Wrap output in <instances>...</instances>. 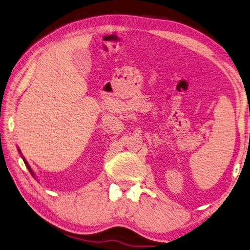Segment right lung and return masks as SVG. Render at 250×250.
Here are the masks:
<instances>
[{"mask_svg": "<svg viewBox=\"0 0 250 250\" xmlns=\"http://www.w3.org/2000/svg\"><path fill=\"white\" fill-rule=\"evenodd\" d=\"M22 157H23V156H22ZM23 161H24V163H25V165H26V167H28V170H29L30 173H31V174L33 175V172H32V170H31V167H30V165L28 164V162H26V161L24 160V157H23Z\"/></svg>", "mask_w": 250, "mask_h": 250, "instance_id": "obj_1", "label": "right lung"}]
</instances>
